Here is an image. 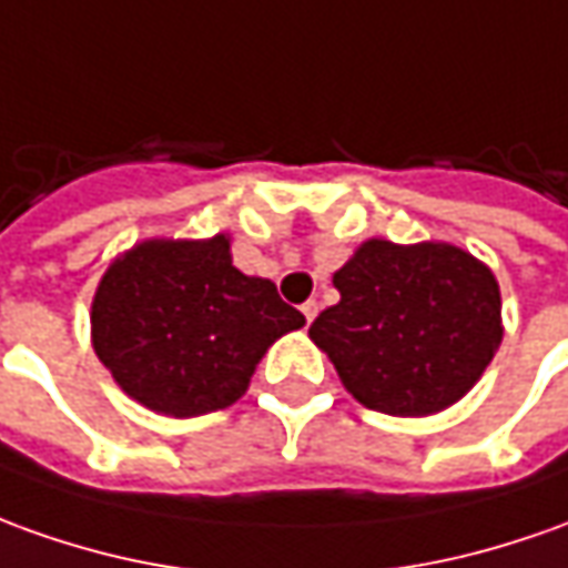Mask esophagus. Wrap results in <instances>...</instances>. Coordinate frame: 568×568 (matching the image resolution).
Segmentation results:
<instances>
[{"label": "esophagus", "instance_id": "esophagus-1", "mask_svg": "<svg viewBox=\"0 0 568 568\" xmlns=\"http://www.w3.org/2000/svg\"><path fill=\"white\" fill-rule=\"evenodd\" d=\"M303 315H306L308 324L315 322V315H318V303H315V300H308V303H303Z\"/></svg>", "mask_w": 568, "mask_h": 568}]
</instances>
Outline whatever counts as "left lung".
<instances>
[{
    "mask_svg": "<svg viewBox=\"0 0 568 568\" xmlns=\"http://www.w3.org/2000/svg\"><path fill=\"white\" fill-rule=\"evenodd\" d=\"M339 303L308 336L365 408L424 417L455 405L500 343L498 281L452 244L367 241L334 275Z\"/></svg>",
    "mask_w": 568,
    "mask_h": 568,
    "instance_id": "8db88e82",
    "label": "left lung"
}]
</instances>
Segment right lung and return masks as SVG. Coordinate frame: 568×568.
I'll return each mask as SVG.
<instances>
[{"label":"right lung","instance_id":"right-lung-1","mask_svg":"<svg viewBox=\"0 0 568 568\" xmlns=\"http://www.w3.org/2000/svg\"><path fill=\"white\" fill-rule=\"evenodd\" d=\"M303 324L272 281L234 268L225 234L144 241L98 284L92 346L144 408L197 417L234 405L265 349Z\"/></svg>","mask_w":568,"mask_h":568}]
</instances>
